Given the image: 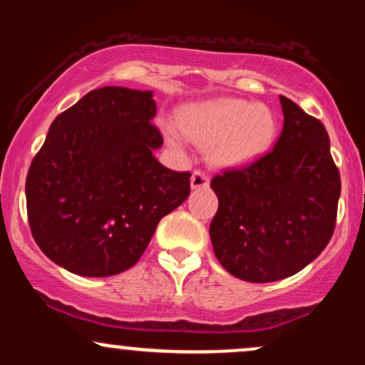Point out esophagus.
<instances>
[{
    "label": "esophagus",
    "instance_id": "obj_1",
    "mask_svg": "<svg viewBox=\"0 0 365 365\" xmlns=\"http://www.w3.org/2000/svg\"><path fill=\"white\" fill-rule=\"evenodd\" d=\"M190 185H192V188H206V187H209V177L204 173V171L195 170L194 173H192Z\"/></svg>",
    "mask_w": 365,
    "mask_h": 365
}]
</instances>
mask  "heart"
<instances>
[{"label": "heart", "instance_id": "1", "mask_svg": "<svg viewBox=\"0 0 365 365\" xmlns=\"http://www.w3.org/2000/svg\"><path fill=\"white\" fill-rule=\"evenodd\" d=\"M178 128L187 139L211 144L212 163L240 166L271 148L278 125L266 104L223 98L187 106L178 115ZM168 140L173 148H182L177 130L168 128Z\"/></svg>", "mask_w": 365, "mask_h": 365}]
</instances>
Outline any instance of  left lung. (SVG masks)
I'll return each mask as SVG.
<instances>
[{"mask_svg":"<svg viewBox=\"0 0 365 365\" xmlns=\"http://www.w3.org/2000/svg\"><path fill=\"white\" fill-rule=\"evenodd\" d=\"M284 123L273 150L211 180L220 200L209 226L230 274L269 283L299 273L328 245L341 182L324 125L279 96Z\"/></svg>","mask_w":365,"mask_h":365,"instance_id":"obj_1","label":"left lung"}]
</instances>
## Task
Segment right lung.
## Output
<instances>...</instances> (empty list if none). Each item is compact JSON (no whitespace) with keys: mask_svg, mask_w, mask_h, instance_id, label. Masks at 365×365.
<instances>
[{"mask_svg":"<svg viewBox=\"0 0 365 365\" xmlns=\"http://www.w3.org/2000/svg\"><path fill=\"white\" fill-rule=\"evenodd\" d=\"M150 91L101 87L58 115L25 182L39 249L73 274L130 269L163 216L190 194V173L153 153L163 135Z\"/></svg>","mask_w":365,"mask_h":365,"instance_id":"obj_1","label":"right lung"}]
</instances>
